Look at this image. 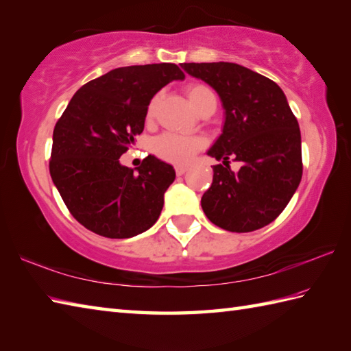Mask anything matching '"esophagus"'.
Listing matches in <instances>:
<instances>
[{"instance_id":"obj_1","label":"esophagus","mask_w":351,"mask_h":351,"mask_svg":"<svg viewBox=\"0 0 351 351\" xmlns=\"http://www.w3.org/2000/svg\"><path fill=\"white\" fill-rule=\"evenodd\" d=\"M187 170H189V167H185V166H176L175 167V171H176L178 176H182Z\"/></svg>"}]
</instances>
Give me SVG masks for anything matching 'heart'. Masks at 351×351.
Instances as JSON below:
<instances>
[{
    "instance_id": "b5f03b06",
    "label": "heart",
    "mask_w": 351,
    "mask_h": 351,
    "mask_svg": "<svg viewBox=\"0 0 351 351\" xmlns=\"http://www.w3.org/2000/svg\"><path fill=\"white\" fill-rule=\"evenodd\" d=\"M185 95H187L191 106L195 107L199 113L208 107L217 106V99L211 90V87L202 83H193L185 87ZM156 106H158V98H152L146 108V122H151ZM205 146V140L202 137H189V136H178V134L164 132L152 141V152L161 158L162 161L184 164L190 161L200 149Z\"/></svg>"
}]
</instances>
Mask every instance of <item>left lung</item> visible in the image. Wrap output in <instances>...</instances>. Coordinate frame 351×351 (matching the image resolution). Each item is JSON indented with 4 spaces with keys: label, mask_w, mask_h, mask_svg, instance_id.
Segmentation results:
<instances>
[{
    "label": "left lung",
    "mask_w": 351,
    "mask_h": 351,
    "mask_svg": "<svg viewBox=\"0 0 351 351\" xmlns=\"http://www.w3.org/2000/svg\"><path fill=\"white\" fill-rule=\"evenodd\" d=\"M181 66L210 84L225 108L221 136L208 151L225 166H213V184L200 200L205 215L229 232L267 226L285 210L303 173L299 122L285 95L270 78L235 63ZM230 156L243 164L238 172L228 167Z\"/></svg>",
    "instance_id": "obj_1"
}]
</instances>
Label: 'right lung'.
<instances>
[{"instance_id": "right-lung-1", "label": "right lung", "mask_w": 351, "mask_h": 351, "mask_svg": "<svg viewBox=\"0 0 351 351\" xmlns=\"http://www.w3.org/2000/svg\"><path fill=\"white\" fill-rule=\"evenodd\" d=\"M173 63L125 66L72 96L52 134L49 173L73 219L107 238H131L158 220L175 170L154 155L134 169L119 162L143 132L154 95L184 80Z\"/></svg>"}]
</instances>
